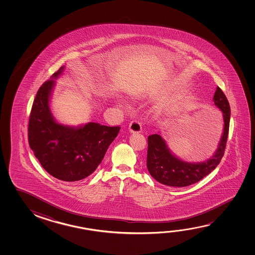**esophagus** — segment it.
Listing matches in <instances>:
<instances>
[{"label":"esophagus","instance_id":"obj_1","mask_svg":"<svg viewBox=\"0 0 255 255\" xmlns=\"http://www.w3.org/2000/svg\"><path fill=\"white\" fill-rule=\"evenodd\" d=\"M129 129L130 132H140L142 129L141 124L138 120H133L129 123Z\"/></svg>","mask_w":255,"mask_h":255}]
</instances>
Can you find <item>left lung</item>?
<instances>
[{
    "label": "left lung",
    "mask_w": 255,
    "mask_h": 255,
    "mask_svg": "<svg viewBox=\"0 0 255 255\" xmlns=\"http://www.w3.org/2000/svg\"><path fill=\"white\" fill-rule=\"evenodd\" d=\"M213 101L221 109L224 120L223 134L216 153L203 163L184 162L171 154L160 135H150L147 138L146 167L154 180L171 187H187L202 180L217 167L224 155L229 136L230 107L227 97L220 87H217L214 93Z\"/></svg>",
    "instance_id": "left-lung-1"
}]
</instances>
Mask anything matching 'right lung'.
I'll return each mask as SVG.
<instances>
[{"mask_svg":"<svg viewBox=\"0 0 255 255\" xmlns=\"http://www.w3.org/2000/svg\"><path fill=\"white\" fill-rule=\"evenodd\" d=\"M60 67L52 77L61 74ZM54 80L39 88L28 122V142L35 157L50 175L64 181L81 180L100 165L120 126L89 123L71 128L56 123L49 109V97Z\"/></svg>","mask_w":255,"mask_h":255,"instance_id":"right-lung-1","label":"right lung"}]
</instances>
